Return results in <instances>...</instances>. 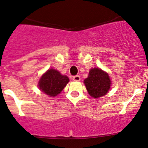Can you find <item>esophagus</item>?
<instances>
[{
    "label": "esophagus",
    "mask_w": 148,
    "mask_h": 148,
    "mask_svg": "<svg viewBox=\"0 0 148 148\" xmlns=\"http://www.w3.org/2000/svg\"><path fill=\"white\" fill-rule=\"evenodd\" d=\"M73 80L75 81V82H79V81L81 80L80 76H79V75L74 76V77H73Z\"/></svg>",
    "instance_id": "34e87169"
}]
</instances>
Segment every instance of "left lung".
<instances>
[{"label":"left lung","mask_w":148,"mask_h":148,"mask_svg":"<svg viewBox=\"0 0 148 148\" xmlns=\"http://www.w3.org/2000/svg\"><path fill=\"white\" fill-rule=\"evenodd\" d=\"M84 83L89 95L95 98L106 95L111 86V80L108 73L96 67L89 71L88 77Z\"/></svg>","instance_id":"1"}]
</instances>
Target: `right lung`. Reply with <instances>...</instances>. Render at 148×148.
<instances>
[{
  "label": "right lung",
  "instance_id": "obj_1",
  "mask_svg": "<svg viewBox=\"0 0 148 148\" xmlns=\"http://www.w3.org/2000/svg\"><path fill=\"white\" fill-rule=\"evenodd\" d=\"M69 81L66 76L62 75L56 69H50L40 77L38 86L46 95L55 97L60 93Z\"/></svg>",
  "mask_w": 148,
  "mask_h": 148
}]
</instances>
